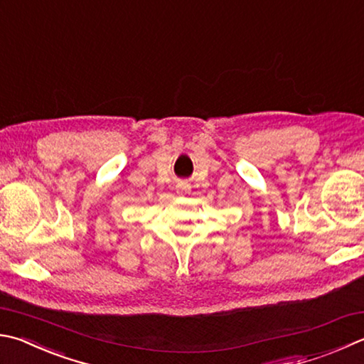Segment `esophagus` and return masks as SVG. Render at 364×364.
Here are the masks:
<instances>
[{
    "mask_svg": "<svg viewBox=\"0 0 364 364\" xmlns=\"http://www.w3.org/2000/svg\"><path fill=\"white\" fill-rule=\"evenodd\" d=\"M176 193L180 196H188L191 193V186L188 183H180L176 186Z\"/></svg>",
    "mask_w": 364,
    "mask_h": 364,
    "instance_id": "1",
    "label": "esophagus"
}]
</instances>
